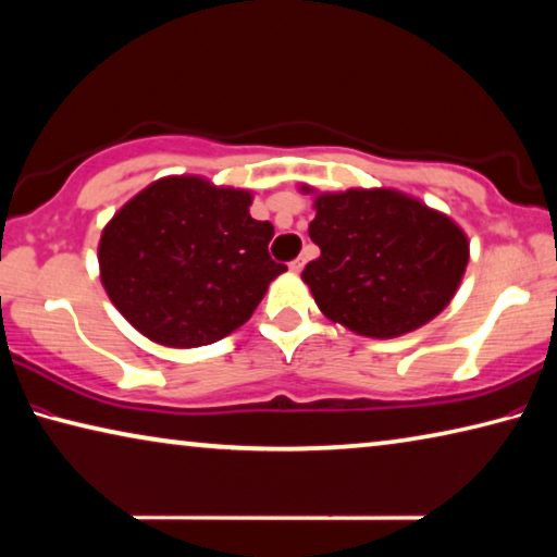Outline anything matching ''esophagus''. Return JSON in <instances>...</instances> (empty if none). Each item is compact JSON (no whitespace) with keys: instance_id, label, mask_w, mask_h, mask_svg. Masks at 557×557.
<instances>
[{"instance_id":"34e87169","label":"esophagus","mask_w":557,"mask_h":557,"mask_svg":"<svg viewBox=\"0 0 557 557\" xmlns=\"http://www.w3.org/2000/svg\"><path fill=\"white\" fill-rule=\"evenodd\" d=\"M302 268H305V258H297V260L289 262V272H295V275H297V272H302Z\"/></svg>"}]
</instances>
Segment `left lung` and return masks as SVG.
<instances>
[{"label": "left lung", "mask_w": 557, "mask_h": 557, "mask_svg": "<svg viewBox=\"0 0 557 557\" xmlns=\"http://www.w3.org/2000/svg\"><path fill=\"white\" fill-rule=\"evenodd\" d=\"M314 193L310 237L320 258L302 270L326 320L394 339L451 302L469 264V237L451 218L394 188Z\"/></svg>", "instance_id": "obj_1"}]
</instances>
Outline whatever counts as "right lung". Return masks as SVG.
Masks as SVG:
<instances>
[{
    "mask_svg": "<svg viewBox=\"0 0 557 557\" xmlns=\"http://www.w3.org/2000/svg\"><path fill=\"white\" fill-rule=\"evenodd\" d=\"M252 193L202 175H168L131 198L99 240L101 285L113 307L156 344L190 349L250 320L287 268L275 235L250 215Z\"/></svg>",
    "mask_w": 557,
    "mask_h": 557,
    "instance_id": "right-lung-1",
    "label": "right lung"
}]
</instances>
